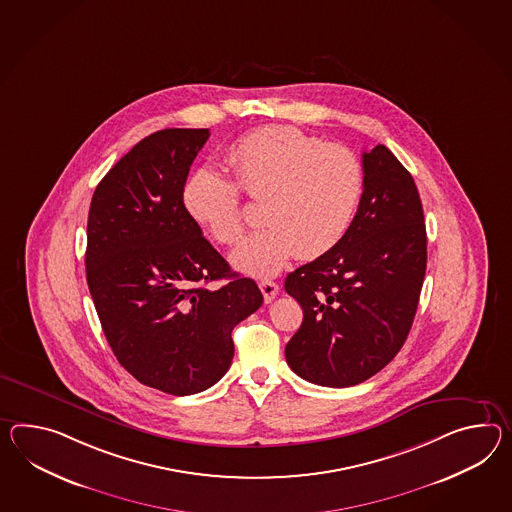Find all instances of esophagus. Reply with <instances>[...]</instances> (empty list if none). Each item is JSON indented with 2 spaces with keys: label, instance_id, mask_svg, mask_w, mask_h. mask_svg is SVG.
<instances>
[{
  "label": "esophagus",
  "instance_id": "esophagus-1",
  "mask_svg": "<svg viewBox=\"0 0 512 512\" xmlns=\"http://www.w3.org/2000/svg\"><path fill=\"white\" fill-rule=\"evenodd\" d=\"M259 287H261L262 296H264L266 303H270L279 294V285L274 283V281H270V279H262Z\"/></svg>",
  "mask_w": 512,
  "mask_h": 512
}]
</instances>
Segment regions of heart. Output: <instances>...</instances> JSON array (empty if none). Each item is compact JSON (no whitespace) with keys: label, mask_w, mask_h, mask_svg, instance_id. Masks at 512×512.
Masks as SVG:
<instances>
[{"label":"heart","mask_w":512,"mask_h":512,"mask_svg":"<svg viewBox=\"0 0 512 512\" xmlns=\"http://www.w3.org/2000/svg\"><path fill=\"white\" fill-rule=\"evenodd\" d=\"M227 161L237 179L200 166L188 175L181 201L214 240L233 244L246 225L239 187L264 200L266 225L231 255L246 274H277L296 253L301 259L322 257L346 237L361 207L366 174L359 155L296 127L251 131L229 148Z\"/></svg>","instance_id":"b5f03b06"}]
</instances>
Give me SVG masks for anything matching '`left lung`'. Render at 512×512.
Segmentation results:
<instances>
[{
    "label": "left lung",
    "mask_w": 512,
    "mask_h": 512,
    "mask_svg": "<svg viewBox=\"0 0 512 512\" xmlns=\"http://www.w3.org/2000/svg\"><path fill=\"white\" fill-rule=\"evenodd\" d=\"M366 187L346 237L287 275L303 322L288 366L314 385L353 387L383 370L411 331L427 264L424 209L387 146L362 153Z\"/></svg>",
    "instance_id": "left-lung-1"
}]
</instances>
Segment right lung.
<instances>
[{
  "instance_id": "1",
  "label": "right lung",
  "mask_w": 512,
  "mask_h": 512,
  "mask_svg": "<svg viewBox=\"0 0 512 512\" xmlns=\"http://www.w3.org/2000/svg\"><path fill=\"white\" fill-rule=\"evenodd\" d=\"M209 129L140 140L96 187L87 224V283L118 362L172 396L207 390L229 370L235 325L262 294L188 216L181 190ZM227 278L220 289L214 280Z\"/></svg>"
}]
</instances>
